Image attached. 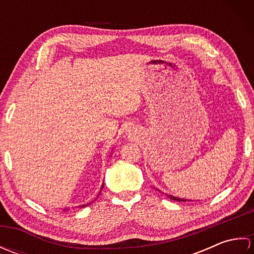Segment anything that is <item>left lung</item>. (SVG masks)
<instances>
[{
  "instance_id": "left-lung-1",
  "label": "left lung",
  "mask_w": 254,
  "mask_h": 254,
  "mask_svg": "<svg viewBox=\"0 0 254 254\" xmlns=\"http://www.w3.org/2000/svg\"><path fill=\"white\" fill-rule=\"evenodd\" d=\"M170 199H174V201H178V202H187L189 199H185V198H179V197H176L174 195H168Z\"/></svg>"
}]
</instances>
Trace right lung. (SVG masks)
I'll return each instance as SVG.
<instances>
[{"instance_id":"add662e5","label":"right lung","mask_w":254,"mask_h":254,"mask_svg":"<svg viewBox=\"0 0 254 254\" xmlns=\"http://www.w3.org/2000/svg\"><path fill=\"white\" fill-rule=\"evenodd\" d=\"M102 188H104V186H102V187H101V189H102ZM99 193H100V192H99ZM89 204H90V203H89ZM89 204H86V205L84 204V205H82V206H80V207H85V206H87V205H89Z\"/></svg>"}]
</instances>
